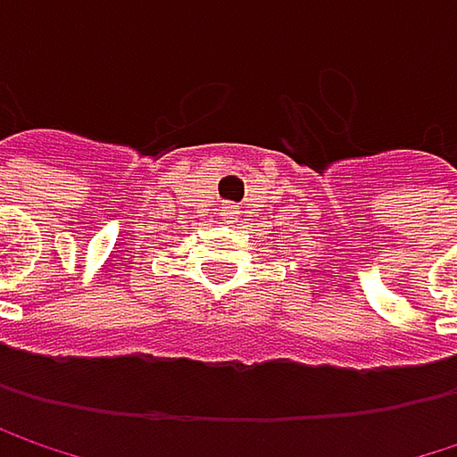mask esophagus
I'll use <instances>...</instances> for the list:
<instances>
[{
	"label": "esophagus",
	"mask_w": 457,
	"mask_h": 457,
	"mask_svg": "<svg viewBox=\"0 0 457 457\" xmlns=\"http://www.w3.org/2000/svg\"><path fill=\"white\" fill-rule=\"evenodd\" d=\"M220 212H222V217H225L228 222H232V220L237 217V209H235L232 204H222V206H220Z\"/></svg>",
	"instance_id": "esophagus-1"
}]
</instances>
